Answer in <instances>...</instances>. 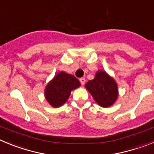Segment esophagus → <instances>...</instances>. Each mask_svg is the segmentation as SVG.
Returning <instances> with one entry per match:
<instances>
[{
	"label": "esophagus",
	"instance_id": "esophagus-1",
	"mask_svg": "<svg viewBox=\"0 0 154 154\" xmlns=\"http://www.w3.org/2000/svg\"><path fill=\"white\" fill-rule=\"evenodd\" d=\"M79 81H80V82H81L82 85H84V84H85V78H81L79 79Z\"/></svg>",
	"mask_w": 154,
	"mask_h": 154
}]
</instances>
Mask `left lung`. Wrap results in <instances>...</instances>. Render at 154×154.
<instances>
[{
	"label": "left lung",
	"mask_w": 154,
	"mask_h": 154,
	"mask_svg": "<svg viewBox=\"0 0 154 154\" xmlns=\"http://www.w3.org/2000/svg\"><path fill=\"white\" fill-rule=\"evenodd\" d=\"M85 87L96 103L103 108L112 106L119 96L117 83L106 71H97L95 78L87 82Z\"/></svg>",
	"instance_id": "obj_1"
}]
</instances>
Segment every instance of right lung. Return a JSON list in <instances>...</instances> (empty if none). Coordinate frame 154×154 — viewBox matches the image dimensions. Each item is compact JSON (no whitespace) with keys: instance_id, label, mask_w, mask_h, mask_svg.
<instances>
[{"instance_id":"add662e5","label":"right lung","mask_w":154,"mask_h":154,"mask_svg":"<svg viewBox=\"0 0 154 154\" xmlns=\"http://www.w3.org/2000/svg\"><path fill=\"white\" fill-rule=\"evenodd\" d=\"M80 85V82L74 75L62 71L46 85L45 98L51 106L58 108L67 102L72 91Z\"/></svg>"}]
</instances>
